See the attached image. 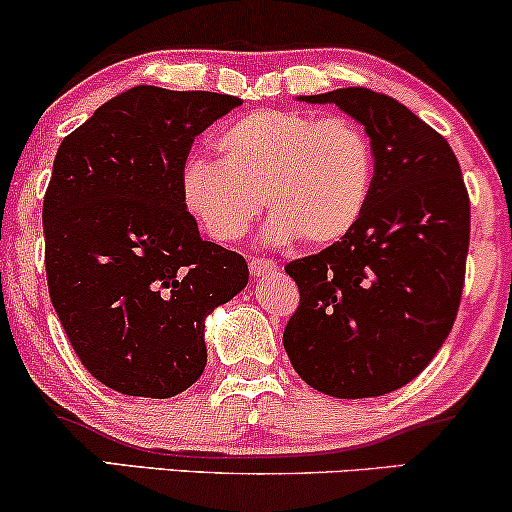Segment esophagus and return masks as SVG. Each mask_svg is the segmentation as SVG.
I'll list each match as a JSON object with an SVG mask.
<instances>
[{"label":"esophagus","instance_id":"obj_1","mask_svg":"<svg viewBox=\"0 0 512 512\" xmlns=\"http://www.w3.org/2000/svg\"><path fill=\"white\" fill-rule=\"evenodd\" d=\"M252 276H264V274H274L276 272V262L274 260H264V257H250L248 262Z\"/></svg>","mask_w":512,"mask_h":512}]
</instances>
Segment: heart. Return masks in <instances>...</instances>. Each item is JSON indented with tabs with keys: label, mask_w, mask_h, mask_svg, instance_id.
Returning <instances> with one entry per match:
<instances>
[{
	"label": "heart",
	"mask_w": 512,
	"mask_h": 512,
	"mask_svg": "<svg viewBox=\"0 0 512 512\" xmlns=\"http://www.w3.org/2000/svg\"><path fill=\"white\" fill-rule=\"evenodd\" d=\"M221 158L192 156L180 173L190 214L216 240H238L264 207V238L332 245L349 236L375 180L370 139L346 117L257 110L216 134Z\"/></svg>",
	"instance_id": "obj_1"
}]
</instances>
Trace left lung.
Masks as SVG:
<instances>
[{"label": "left lung", "instance_id": "left-lung-1", "mask_svg": "<svg viewBox=\"0 0 512 512\" xmlns=\"http://www.w3.org/2000/svg\"><path fill=\"white\" fill-rule=\"evenodd\" d=\"M298 101L332 103L363 125L375 180L349 236L286 264L301 305L284 330V349L317 392L387 395L431 363L460 308L469 250L460 163L436 129L370 88Z\"/></svg>", "mask_w": 512, "mask_h": 512}]
</instances>
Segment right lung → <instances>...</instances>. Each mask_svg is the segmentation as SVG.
<instances>
[{
  "label": "right lung",
  "mask_w": 512,
  "mask_h": 512,
  "mask_svg": "<svg viewBox=\"0 0 512 512\" xmlns=\"http://www.w3.org/2000/svg\"><path fill=\"white\" fill-rule=\"evenodd\" d=\"M240 98L137 86L57 149L43 202L55 313L88 373L166 399L207 366V317L248 286L238 252L199 236L180 195L192 142Z\"/></svg>",
  "instance_id": "obj_1"
}]
</instances>
